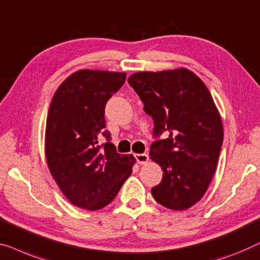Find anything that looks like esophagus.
I'll list each match as a JSON object with an SVG mask.
<instances>
[{"mask_svg":"<svg viewBox=\"0 0 260 260\" xmlns=\"http://www.w3.org/2000/svg\"><path fill=\"white\" fill-rule=\"evenodd\" d=\"M135 158H136L138 164H146L149 160V156L146 153H136Z\"/></svg>","mask_w":260,"mask_h":260,"instance_id":"1","label":"esophagus"}]
</instances>
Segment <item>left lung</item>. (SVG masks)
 Instances as JSON below:
<instances>
[{
    "label": "left lung",
    "mask_w": 260,
    "mask_h": 260,
    "mask_svg": "<svg viewBox=\"0 0 260 260\" xmlns=\"http://www.w3.org/2000/svg\"><path fill=\"white\" fill-rule=\"evenodd\" d=\"M155 123L149 156L163 170L152 197L176 211L190 209L211 183L223 144V123L201 78L186 68L138 71L127 78Z\"/></svg>",
    "instance_id": "obj_1"
}]
</instances>
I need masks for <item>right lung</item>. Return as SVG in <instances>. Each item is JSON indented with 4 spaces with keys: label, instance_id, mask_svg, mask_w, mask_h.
<instances>
[{
    "label": "right lung",
    "instance_id": "obj_1",
    "mask_svg": "<svg viewBox=\"0 0 260 260\" xmlns=\"http://www.w3.org/2000/svg\"><path fill=\"white\" fill-rule=\"evenodd\" d=\"M125 73L82 69L62 82L49 107L46 159L71 204L96 211L114 201L136 163L121 155L105 130L104 109L125 82ZM105 137L102 148L99 141Z\"/></svg>",
    "mask_w": 260,
    "mask_h": 260
}]
</instances>
